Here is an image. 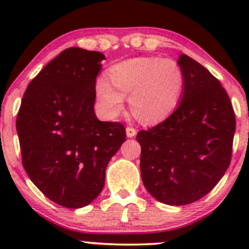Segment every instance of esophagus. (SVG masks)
I'll list each match as a JSON object with an SVG mask.
<instances>
[{
  "label": "esophagus",
  "instance_id": "esophagus-1",
  "mask_svg": "<svg viewBox=\"0 0 249 249\" xmlns=\"http://www.w3.org/2000/svg\"><path fill=\"white\" fill-rule=\"evenodd\" d=\"M137 134V130L132 126H127L126 127V136L128 137V138H132V137H134Z\"/></svg>",
  "mask_w": 249,
  "mask_h": 249
}]
</instances>
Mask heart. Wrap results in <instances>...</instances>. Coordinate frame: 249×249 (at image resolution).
<instances>
[{
  "mask_svg": "<svg viewBox=\"0 0 249 249\" xmlns=\"http://www.w3.org/2000/svg\"><path fill=\"white\" fill-rule=\"evenodd\" d=\"M107 79L96 82V95L108 117L124 110V96L130 95L132 112L139 121L156 123L165 119L178 105L184 76L171 58L137 57L112 65Z\"/></svg>",
  "mask_w": 249,
  "mask_h": 249,
  "instance_id": "b5f03b06",
  "label": "heart"
}]
</instances>
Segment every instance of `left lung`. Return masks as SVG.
<instances>
[{"label":"left lung","mask_w":249,"mask_h":249,"mask_svg":"<svg viewBox=\"0 0 249 249\" xmlns=\"http://www.w3.org/2000/svg\"><path fill=\"white\" fill-rule=\"evenodd\" d=\"M184 93L164 122L142 130V184L158 201L192 204L213 190L232 159L235 113L220 82L198 62L180 55Z\"/></svg>","instance_id":"left-lung-1"}]
</instances>
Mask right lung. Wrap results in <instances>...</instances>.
<instances>
[{"label":"right lung","mask_w":249,"mask_h":249,"mask_svg":"<svg viewBox=\"0 0 249 249\" xmlns=\"http://www.w3.org/2000/svg\"><path fill=\"white\" fill-rule=\"evenodd\" d=\"M103 59L98 51L63 50L29 83L17 115L25 172L63 207L99 196L108 161L126 139L122 123L98 121L93 110Z\"/></svg>","instance_id":"right-lung-1"}]
</instances>
